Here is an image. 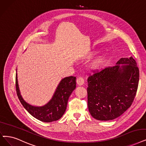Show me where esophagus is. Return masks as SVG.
<instances>
[{"label": "esophagus", "instance_id": "34e87169", "mask_svg": "<svg viewBox=\"0 0 146 146\" xmlns=\"http://www.w3.org/2000/svg\"><path fill=\"white\" fill-rule=\"evenodd\" d=\"M77 83L80 86H82L84 83V80L82 77H78L77 80Z\"/></svg>", "mask_w": 146, "mask_h": 146}]
</instances>
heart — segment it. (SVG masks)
I'll use <instances>...</instances> for the list:
<instances>
[{
	"instance_id": "obj_1",
	"label": "heart",
	"mask_w": 146,
	"mask_h": 146,
	"mask_svg": "<svg viewBox=\"0 0 146 146\" xmlns=\"http://www.w3.org/2000/svg\"><path fill=\"white\" fill-rule=\"evenodd\" d=\"M93 53V52L92 53V54ZM105 60V55L101 54L98 56L96 59L93 60L90 65V68L92 70H95L100 68V66L102 65L104 61Z\"/></svg>"
}]
</instances>
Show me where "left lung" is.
<instances>
[{
    "mask_svg": "<svg viewBox=\"0 0 146 146\" xmlns=\"http://www.w3.org/2000/svg\"><path fill=\"white\" fill-rule=\"evenodd\" d=\"M115 65L87 80L89 111L98 120L119 117L131 107L136 95L139 75L135 60L132 57L121 58Z\"/></svg>",
    "mask_w": 146,
    "mask_h": 146,
    "instance_id": "obj_1",
    "label": "left lung"
}]
</instances>
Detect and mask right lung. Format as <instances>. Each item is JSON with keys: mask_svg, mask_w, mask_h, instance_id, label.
Instances as JSON below:
<instances>
[{"mask_svg": "<svg viewBox=\"0 0 146 146\" xmlns=\"http://www.w3.org/2000/svg\"><path fill=\"white\" fill-rule=\"evenodd\" d=\"M16 90L23 106L33 117L44 122H51L60 119L65 113L70 95L76 88V77H68L61 80L51 100L44 106H35L27 102L23 98L18 81L16 69Z\"/></svg>", "mask_w": 146, "mask_h": 146, "instance_id": "right-lung-1", "label": "right lung"}]
</instances>
